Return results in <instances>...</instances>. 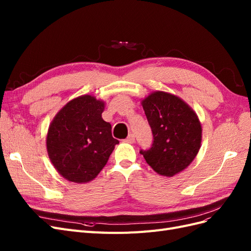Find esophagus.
<instances>
[{"label":"esophagus","mask_w":251,"mask_h":251,"mask_svg":"<svg viewBox=\"0 0 251 251\" xmlns=\"http://www.w3.org/2000/svg\"><path fill=\"white\" fill-rule=\"evenodd\" d=\"M126 142L127 143H134L135 142V135L134 134H130L127 136V137L125 139Z\"/></svg>","instance_id":"esophagus-1"}]
</instances>
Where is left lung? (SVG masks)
<instances>
[{"mask_svg": "<svg viewBox=\"0 0 251 251\" xmlns=\"http://www.w3.org/2000/svg\"><path fill=\"white\" fill-rule=\"evenodd\" d=\"M153 133L149 150H140L148 164L162 176L172 177L183 171L197 156L202 128L198 116L179 97L154 92L142 100Z\"/></svg>", "mask_w": 251, "mask_h": 251, "instance_id": "left-lung-1", "label": "left lung"}]
</instances>
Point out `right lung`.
<instances>
[{
    "label": "right lung",
    "instance_id": "right-lung-1",
    "mask_svg": "<svg viewBox=\"0 0 251 251\" xmlns=\"http://www.w3.org/2000/svg\"><path fill=\"white\" fill-rule=\"evenodd\" d=\"M104 103L91 95L68 102L53 119L47 135L52 164L68 181L93 180L107 164L119 141L101 118Z\"/></svg>",
    "mask_w": 251,
    "mask_h": 251
}]
</instances>
